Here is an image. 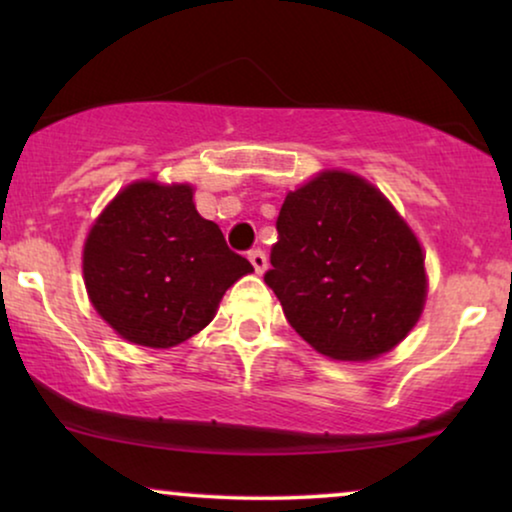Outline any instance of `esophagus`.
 <instances>
[{
    "label": "esophagus",
    "mask_w": 512,
    "mask_h": 512,
    "mask_svg": "<svg viewBox=\"0 0 512 512\" xmlns=\"http://www.w3.org/2000/svg\"><path fill=\"white\" fill-rule=\"evenodd\" d=\"M249 261H251V265H254V270L258 272V275H263L265 268H268V258H265L261 249H251L249 251Z\"/></svg>",
    "instance_id": "34e87169"
}]
</instances>
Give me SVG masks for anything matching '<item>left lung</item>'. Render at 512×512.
I'll return each instance as SVG.
<instances>
[{
	"label": "left lung",
	"mask_w": 512,
	"mask_h": 512,
	"mask_svg": "<svg viewBox=\"0 0 512 512\" xmlns=\"http://www.w3.org/2000/svg\"><path fill=\"white\" fill-rule=\"evenodd\" d=\"M265 284L317 352L373 359L417 324L426 298L417 237L387 198L347 172H324L286 195Z\"/></svg>",
	"instance_id": "8db88e82"
}]
</instances>
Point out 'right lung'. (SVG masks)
<instances>
[{"mask_svg": "<svg viewBox=\"0 0 512 512\" xmlns=\"http://www.w3.org/2000/svg\"><path fill=\"white\" fill-rule=\"evenodd\" d=\"M254 272L214 221L193 205V188L137 181L118 193L90 230L83 277L90 303L125 340L174 347L212 321L228 286Z\"/></svg>", "mask_w": 512, "mask_h": 512, "instance_id": "1", "label": "right lung"}]
</instances>
